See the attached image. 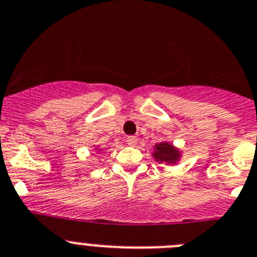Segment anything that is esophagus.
Listing matches in <instances>:
<instances>
[{
    "instance_id": "34e87169",
    "label": "esophagus",
    "mask_w": 257,
    "mask_h": 257,
    "mask_svg": "<svg viewBox=\"0 0 257 257\" xmlns=\"http://www.w3.org/2000/svg\"><path fill=\"white\" fill-rule=\"evenodd\" d=\"M125 142L128 146H136V143H137V138L134 137V136H129V137H126Z\"/></svg>"
}]
</instances>
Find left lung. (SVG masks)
<instances>
[{"label":"left lung","mask_w":257,"mask_h":257,"mask_svg":"<svg viewBox=\"0 0 257 257\" xmlns=\"http://www.w3.org/2000/svg\"><path fill=\"white\" fill-rule=\"evenodd\" d=\"M152 156L155 157V160L159 163H165V164H177L182 157L179 150L177 147L169 142H160L154 146V154Z\"/></svg>","instance_id":"1"}]
</instances>
